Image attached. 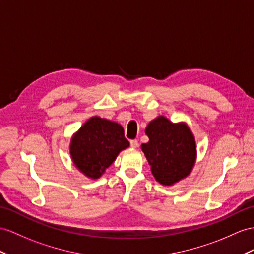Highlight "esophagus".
Instances as JSON below:
<instances>
[{
	"mask_svg": "<svg viewBox=\"0 0 254 254\" xmlns=\"http://www.w3.org/2000/svg\"><path fill=\"white\" fill-rule=\"evenodd\" d=\"M130 146L132 148H137L139 146V142L138 140H130Z\"/></svg>",
	"mask_w": 254,
	"mask_h": 254,
	"instance_id": "1",
	"label": "esophagus"
}]
</instances>
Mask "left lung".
Here are the masks:
<instances>
[{
    "mask_svg": "<svg viewBox=\"0 0 254 254\" xmlns=\"http://www.w3.org/2000/svg\"><path fill=\"white\" fill-rule=\"evenodd\" d=\"M145 133L148 142L141 148L156 181L172 185L190 174L196 160V142L187 124H174L158 116L146 126Z\"/></svg>",
    "mask_w": 254,
    "mask_h": 254,
    "instance_id": "left-lung-1",
    "label": "left lung"
}]
</instances>
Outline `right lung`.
<instances>
[{"mask_svg": "<svg viewBox=\"0 0 254 254\" xmlns=\"http://www.w3.org/2000/svg\"><path fill=\"white\" fill-rule=\"evenodd\" d=\"M128 146L129 141L120 124L92 116L72 137L70 154L80 172L98 179Z\"/></svg>", "mask_w": 254, "mask_h": 254, "instance_id": "right-lung-1", "label": "right lung"}]
</instances>
